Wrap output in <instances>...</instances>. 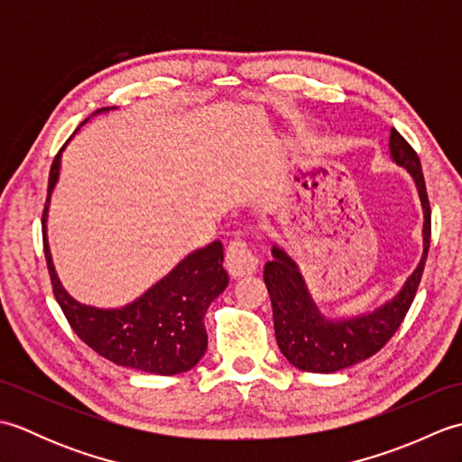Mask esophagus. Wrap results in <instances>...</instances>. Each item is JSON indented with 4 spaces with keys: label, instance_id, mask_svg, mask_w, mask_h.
Masks as SVG:
<instances>
[{
    "label": "esophagus",
    "instance_id": "34e87169",
    "mask_svg": "<svg viewBox=\"0 0 462 462\" xmlns=\"http://www.w3.org/2000/svg\"><path fill=\"white\" fill-rule=\"evenodd\" d=\"M224 266H226V272H228L232 278L250 276V273L258 270V258H256V254L248 248L246 242L232 240L228 250H226Z\"/></svg>",
    "mask_w": 462,
    "mask_h": 462
}]
</instances>
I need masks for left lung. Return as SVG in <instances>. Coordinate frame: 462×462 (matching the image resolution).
<instances>
[{
	"mask_svg": "<svg viewBox=\"0 0 462 462\" xmlns=\"http://www.w3.org/2000/svg\"><path fill=\"white\" fill-rule=\"evenodd\" d=\"M389 156L413 179L423 208V254L393 298L356 316H333L313 300L300 266L288 250L278 242L272 244V262L263 266V282L272 300L276 341L283 357L301 371L336 373L375 356L393 337L415 300L430 244L425 179L417 152L395 129L389 131Z\"/></svg>",
	"mask_w": 462,
	"mask_h": 462,
	"instance_id": "left-lung-1",
	"label": "left lung"
}]
</instances>
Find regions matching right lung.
Listing matches in <instances>:
<instances>
[{
    "label": "right lung",
    "instance_id": "right-lung-1",
    "mask_svg": "<svg viewBox=\"0 0 462 462\" xmlns=\"http://www.w3.org/2000/svg\"><path fill=\"white\" fill-rule=\"evenodd\" d=\"M111 109H99L95 115ZM65 146L57 152L49 172L43 248L53 293L67 321L93 351L121 367L156 375H176L192 369L208 347L204 328L206 311L228 286V273L222 268V244L214 240L208 246L186 254L166 276L121 308H99L75 300L57 276L47 240L49 204L59 182Z\"/></svg>",
    "mask_w": 462,
    "mask_h": 462
}]
</instances>
